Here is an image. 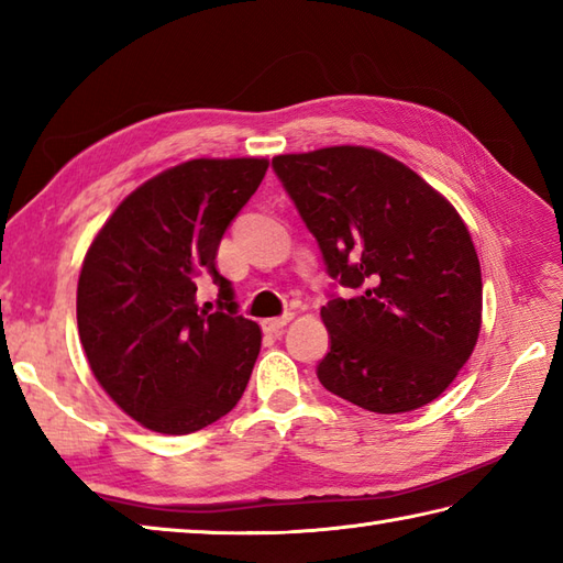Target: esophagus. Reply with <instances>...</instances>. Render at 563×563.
Masks as SVG:
<instances>
[{
    "label": "esophagus",
    "mask_w": 563,
    "mask_h": 563,
    "mask_svg": "<svg viewBox=\"0 0 563 563\" xmlns=\"http://www.w3.org/2000/svg\"><path fill=\"white\" fill-rule=\"evenodd\" d=\"M290 319H292L290 314H283V317H275V319H263L261 327L266 333H280L285 327H288Z\"/></svg>",
    "instance_id": "esophagus-1"
}]
</instances>
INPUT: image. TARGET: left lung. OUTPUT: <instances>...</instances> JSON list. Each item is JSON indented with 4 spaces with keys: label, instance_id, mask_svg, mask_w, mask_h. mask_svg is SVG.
Listing matches in <instances>:
<instances>
[{
    "label": "left lung",
    "instance_id": "obj_1",
    "mask_svg": "<svg viewBox=\"0 0 563 563\" xmlns=\"http://www.w3.org/2000/svg\"><path fill=\"white\" fill-rule=\"evenodd\" d=\"M327 273L331 349L317 377L375 413L413 411L457 377L482 329V268L462 218L409 166L367 147L273 157Z\"/></svg>",
    "mask_w": 563,
    "mask_h": 563
}]
</instances>
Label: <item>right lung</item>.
Masks as SVG:
<instances>
[{
	"instance_id": "1",
	"label": "right lung",
	"mask_w": 563,
	"mask_h": 563,
	"mask_svg": "<svg viewBox=\"0 0 563 563\" xmlns=\"http://www.w3.org/2000/svg\"><path fill=\"white\" fill-rule=\"evenodd\" d=\"M266 159H190L133 190L93 239L77 285V327L93 377L150 430L186 435L230 413L249 385L261 329L236 312L214 266L227 227ZM221 288L195 305L197 280Z\"/></svg>"
}]
</instances>
